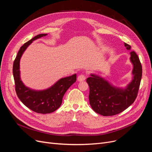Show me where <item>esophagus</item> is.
I'll use <instances>...</instances> for the list:
<instances>
[{
  "mask_svg": "<svg viewBox=\"0 0 152 152\" xmlns=\"http://www.w3.org/2000/svg\"><path fill=\"white\" fill-rule=\"evenodd\" d=\"M85 79H86V76L84 75H80L77 78L78 81H79V82L84 81V80H85Z\"/></svg>",
  "mask_w": 152,
  "mask_h": 152,
  "instance_id": "obj_1",
  "label": "esophagus"
}]
</instances>
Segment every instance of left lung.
<instances>
[{"instance_id": "obj_1", "label": "left lung", "mask_w": 152, "mask_h": 152, "mask_svg": "<svg viewBox=\"0 0 152 152\" xmlns=\"http://www.w3.org/2000/svg\"><path fill=\"white\" fill-rule=\"evenodd\" d=\"M127 50L131 46L124 44ZM132 65L131 81L124 87H117L96 73H91L86 80L89 87V103L95 112L112 116L127 109L135 101L142 77V66L134 51L130 53Z\"/></svg>"}]
</instances>
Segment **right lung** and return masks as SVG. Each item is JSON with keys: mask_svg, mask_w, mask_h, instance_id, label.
I'll return each instance as SVG.
<instances>
[{"mask_svg": "<svg viewBox=\"0 0 152 152\" xmlns=\"http://www.w3.org/2000/svg\"><path fill=\"white\" fill-rule=\"evenodd\" d=\"M42 34L36 35L20 48L13 64V76L15 89L18 98L26 107L39 113H49L56 110L62 103L66 91L77 80L76 73L61 78L56 82L43 90H35L26 86L22 82L20 75V59L23 54L33 41L47 35Z\"/></svg>", "mask_w": 152, "mask_h": 152, "instance_id": "1", "label": "right lung"}]
</instances>
